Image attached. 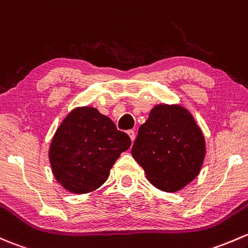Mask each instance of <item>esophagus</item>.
<instances>
[{
  "mask_svg": "<svg viewBox=\"0 0 248 248\" xmlns=\"http://www.w3.org/2000/svg\"><path fill=\"white\" fill-rule=\"evenodd\" d=\"M127 133H128V135H129V138H131L132 142L134 141V140H135V132L133 131V129H131V131H128Z\"/></svg>",
  "mask_w": 248,
  "mask_h": 248,
  "instance_id": "34e87169",
  "label": "esophagus"
}]
</instances>
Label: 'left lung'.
Segmentation results:
<instances>
[{"label":"left lung","mask_w":248,"mask_h":248,"mask_svg":"<svg viewBox=\"0 0 248 248\" xmlns=\"http://www.w3.org/2000/svg\"><path fill=\"white\" fill-rule=\"evenodd\" d=\"M132 155L153 186L177 192L199 176L205 139L192 114L179 104H157L140 126Z\"/></svg>","instance_id":"left-lung-1"}]
</instances>
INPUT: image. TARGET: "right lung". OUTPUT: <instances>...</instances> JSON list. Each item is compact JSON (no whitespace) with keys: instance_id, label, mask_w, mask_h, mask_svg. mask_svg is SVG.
Listing matches in <instances>:
<instances>
[{"instance_id":"1","label":"right lung","mask_w":248,"mask_h":248,"mask_svg":"<svg viewBox=\"0 0 248 248\" xmlns=\"http://www.w3.org/2000/svg\"><path fill=\"white\" fill-rule=\"evenodd\" d=\"M131 139L93 107L72 109L51 140L48 159L54 178L72 194H88L108 179Z\"/></svg>"}]
</instances>
